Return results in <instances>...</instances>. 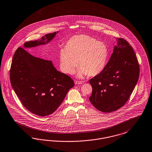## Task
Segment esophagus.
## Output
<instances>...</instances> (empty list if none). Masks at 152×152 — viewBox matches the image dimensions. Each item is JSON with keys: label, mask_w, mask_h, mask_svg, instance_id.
Wrapping results in <instances>:
<instances>
[{"label": "esophagus", "mask_w": 152, "mask_h": 152, "mask_svg": "<svg viewBox=\"0 0 152 152\" xmlns=\"http://www.w3.org/2000/svg\"><path fill=\"white\" fill-rule=\"evenodd\" d=\"M83 83V81H75V84L76 85H80V84H81Z\"/></svg>", "instance_id": "1"}]
</instances>
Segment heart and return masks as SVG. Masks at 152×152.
Listing matches in <instances>:
<instances>
[{"label":"heart","instance_id":"heart-1","mask_svg":"<svg viewBox=\"0 0 152 152\" xmlns=\"http://www.w3.org/2000/svg\"><path fill=\"white\" fill-rule=\"evenodd\" d=\"M108 55L107 47L102 42L88 35L75 36L67 41L66 48L59 51V66L62 72L72 75L78 61L77 77L94 76L103 71Z\"/></svg>","mask_w":152,"mask_h":152}]
</instances>
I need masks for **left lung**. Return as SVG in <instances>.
<instances>
[{"label":"left lung","mask_w":152,"mask_h":152,"mask_svg":"<svg viewBox=\"0 0 152 152\" xmlns=\"http://www.w3.org/2000/svg\"><path fill=\"white\" fill-rule=\"evenodd\" d=\"M116 42L103 71L89 80L93 90L89 99L104 113L124 106L139 77V66L132 48L123 38H117Z\"/></svg>","instance_id":"1"}]
</instances>
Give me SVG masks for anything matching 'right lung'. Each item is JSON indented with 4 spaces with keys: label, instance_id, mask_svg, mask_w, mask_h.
I'll return each instance as SVG.
<instances>
[{
    "label": "right lung",
    "instance_id": "obj_1",
    "mask_svg": "<svg viewBox=\"0 0 152 152\" xmlns=\"http://www.w3.org/2000/svg\"><path fill=\"white\" fill-rule=\"evenodd\" d=\"M58 33L25 43L23 48L16 50L12 59L10 74L12 88L25 107L38 116L53 114L74 86V82L69 76L58 71L51 61L35 57L25 49L47 45Z\"/></svg>",
    "mask_w": 152,
    "mask_h": 152
}]
</instances>
